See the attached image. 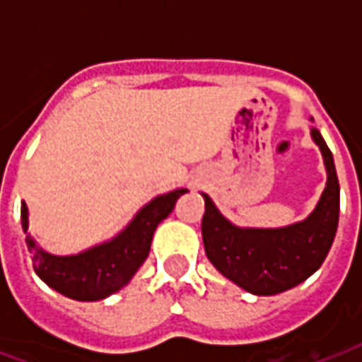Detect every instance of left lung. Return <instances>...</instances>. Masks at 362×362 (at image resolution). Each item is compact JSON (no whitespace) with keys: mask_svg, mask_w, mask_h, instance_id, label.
I'll return each mask as SVG.
<instances>
[{"mask_svg":"<svg viewBox=\"0 0 362 362\" xmlns=\"http://www.w3.org/2000/svg\"><path fill=\"white\" fill-rule=\"evenodd\" d=\"M327 167V186L315 210L300 223L281 229H240L204 197L203 242L210 263L253 295H278L298 286L325 261L338 229L340 184L332 153L312 127Z\"/></svg>","mask_w":362,"mask_h":362,"instance_id":"1","label":"left lung"}]
</instances>
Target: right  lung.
Masks as SVG:
<instances>
[{
  "instance_id": "1",
  "label": "right lung",
  "mask_w": 362,
  "mask_h": 362,
  "mask_svg": "<svg viewBox=\"0 0 362 362\" xmlns=\"http://www.w3.org/2000/svg\"><path fill=\"white\" fill-rule=\"evenodd\" d=\"M186 192L175 189L159 195L135 216L118 237L78 255H50L39 250L28 235L25 244L33 252L31 263L37 276L47 286L75 300H101L109 297L124 287L144 263L156 227L173 212L178 197ZM20 216L22 229L28 233V209L24 203Z\"/></svg>"
}]
</instances>
